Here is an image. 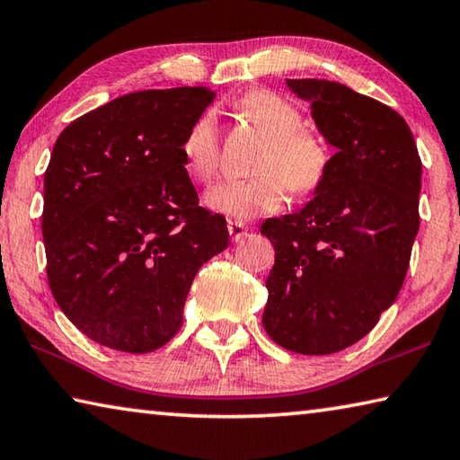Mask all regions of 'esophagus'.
Instances as JSON below:
<instances>
[{"mask_svg":"<svg viewBox=\"0 0 460 460\" xmlns=\"http://www.w3.org/2000/svg\"><path fill=\"white\" fill-rule=\"evenodd\" d=\"M227 229H229V235H231V239L235 241H241L243 239L245 235H247V225L245 223H241V221H237V219H233V221H229L227 223Z\"/></svg>","mask_w":460,"mask_h":460,"instance_id":"34e87169","label":"esophagus"}]
</instances>
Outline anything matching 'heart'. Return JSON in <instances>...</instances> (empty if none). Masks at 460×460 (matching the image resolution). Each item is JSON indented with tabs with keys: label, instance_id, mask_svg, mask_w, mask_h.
Segmentation results:
<instances>
[{
	"label": "heart",
	"instance_id": "1",
	"mask_svg": "<svg viewBox=\"0 0 460 460\" xmlns=\"http://www.w3.org/2000/svg\"><path fill=\"white\" fill-rule=\"evenodd\" d=\"M237 111L263 137L252 160L253 178L219 182L205 194L208 208L239 221L276 213L286 189L296 197L321 189L331 168V152L321 137L302 129V113L274 91H252ZM184 166L197 181H211L219 170V126L213 111L200 113L181 144Z\"/></svg>",
	"mask_w": 460,
	"mask_h": 460
}]
</instances>
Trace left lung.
<instances>
[{"label":"left lung","instance_id":"8db88e82","mask_svg":"<svg viewBox=\"0 0 460 460\" xmlns=\"http://www.w3.org/2000/svg\"><path fill=\"white\" fill-rule=\"evenodd\" d=\"M337 152L314 199L261 225L276 252L263 329L279 347H351L394 305L420 227L414 136L398 111L326 79H288Z\"/></svg>","mask_w":460,"mask_h":460}]
</instances>
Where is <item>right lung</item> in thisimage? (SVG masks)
<instances>
[{
    "label": "right lung",
    "instance_id": "1",
    "mask_svg": "<svg viewBox=\"0 0 460 460\" xmlns=\"http://www.w3.org/2000/svg\"><path fill=\"white\" fill-rule=\"evenodd\" d=\"M215 97L205 87L129 93L75 119L52 147L46 274L62 313L99 345H166L199 268L229 245L225 217L199 207L181 152Z\"/></svg>",
    "mask_w": 460,
    "mask_h": 460
}]
</instances>
